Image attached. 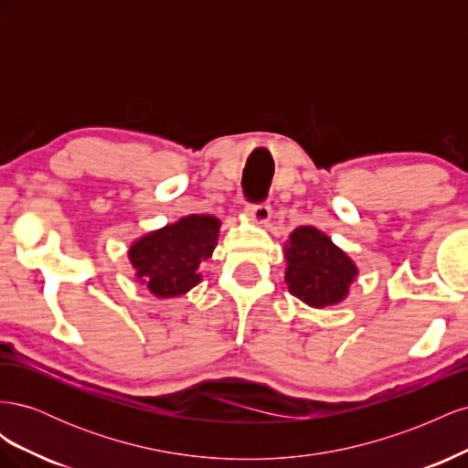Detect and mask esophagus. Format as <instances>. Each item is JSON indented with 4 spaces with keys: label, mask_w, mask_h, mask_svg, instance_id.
Listing matches in <instances>:
<instances>
[{
    "label": "esophagus",
    "mask_w": 468,
    "mask_h": 468,
    "mask_svg": "<svg viewBox=\"0 0 468 468\" xmlns=\"http://www.w3.org/2000/svg\"><path fill=\"white\" fill-rule=\"evenodd\" d=\"M248 217L251 220H256L258 224H267V220L271 218V205L269 203H250L246 207Z\"/></svg>",
    "instance_id": "obj_1"
}]
</instances>
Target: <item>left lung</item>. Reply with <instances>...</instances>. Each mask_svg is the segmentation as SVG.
<instances>
[{"mask_svg":"<svg viewBox=\"0 0 468 468\" xmlns=\"http://www.w3.org/2000/svg\"><path fill=\"white\" fill-rule=\"evenodd\" d=\"M285 253L289 291L310 306L339 303L357 275L356 265L346 253L313 226L296 229Z\"/></svg>","mask_w":468,"mask_h":468,"instance_id":"1","label":"left lung"}]
</instances>
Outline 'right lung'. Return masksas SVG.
Listing matches in <instances>:
<instances>
[{"label":"right lung","mask_w":468,"mask_h":468,"mask_svg":"<svg viewBox=\"0 0 468 468\" xmlns=\"http://www.w3.org/2000/svg\"><path fill=\"white\" fill-rule=\"evenodd\" d=\"M218 226L215 217L189 215L140 238L129 251L136 277L164 299L187 292L201 281L197 267L215 250Z\"/></svg>","instance_id":"right-lung-1"}]
</instances>
